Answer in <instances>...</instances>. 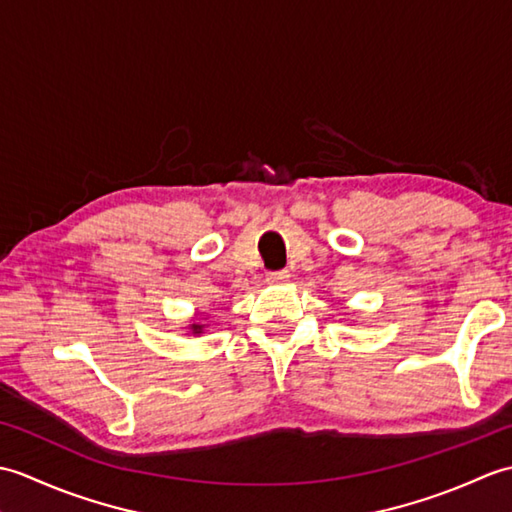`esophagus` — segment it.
<instances>
[{
	"label": "esophagus",
	"instance_id": "1",
	"mask_svg": "<svg viewBox=\"0 0 512 512\" xmlns=\"http://www.w3.org/2000/svg\"><path fill=\"white\" fill-rule=\"evenodd\" d=\"M268 284H284V281L290 279L288 270H273V273H266Z\"/></svg>",
	"mask_w": 512,
	"mask_h": 512
}]
</instances>
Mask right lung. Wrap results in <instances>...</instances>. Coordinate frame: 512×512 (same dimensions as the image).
I'll list each match as a JSON object with an SVG mask.
<instances>
[{
	"label": "right lung",
	"mask_w": 512,
	"mask_h": 512,
	"mask_svg": "<svg viewBox=\"0 0 512 512\" xmlns=\"http://www.w3.org/2000/svg\"><path fill=\"white\" fill-rule=\"evenodd\" d=\"M189 330H191L193 334H202V330H204V325H200V323H193Z\"/></svg>",
	"instance_id": "1"
}]
</instances>
